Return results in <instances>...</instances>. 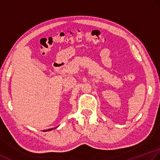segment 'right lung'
I'll return each mask as SVG.
<instances>
[{
  "mask_svg": "<svg viewBox=\"0 0 160 160\" xmlns=\"http://www.w3.org/2000/svg\"><path fill=\"white\" fill-rule=\"evenodd\" d=\"M57 127H56V128H50V129H48V130H43V132H47V131H50V130H54L55 128H57Z\"/></svg>",
  "mask_w": 160,
  "mask_h": 160,
  "instance_id": "add662e5",
  "label": "right lung"
}]
</instances>
